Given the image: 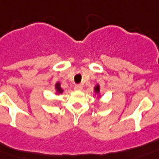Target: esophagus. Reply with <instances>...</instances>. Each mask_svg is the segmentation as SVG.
I'll use <instances>...</instances> for the list:
<instances>
[{
	"label": "esophagus",
	"mask_w": 159,
	"mask_h": 159,
	"mask_svg": "<svg viewBox=\"0 0 159 159\" xmlns=\"http://www.w3.org/2000/svg\"><path fill=\"white\" fill-rule=\"evenodd\" d=\"M74 89H75V90H81V89H83V86L81 85V84H76Z\"/></svg>",
	"instance_id": "1"
}]
</instances>
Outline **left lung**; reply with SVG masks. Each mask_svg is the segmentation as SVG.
<instances>
[{"label": "left lung", "instance_id": "8db88e82", "mask_svg": "<svg viewBox=\"0 0 159 159\" xmlns=\"http://www.w3.org/2000/svg\"><path fill=\"white\" fill-rule=\"evenodd\" d=\"M95 91H96L97 93H98V92H99V85H97L96 87H95Z\"/></svg>", "mask_w": 159, "mask_h": 159}]
</instances>
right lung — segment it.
I'll return each mask as SVG.
<instances>
[{"label":"right lung","instance_id":"1","mask_svg":"<svg viewBox=\"0 0 159 159\" xmlns=\"http://www.w3.org/2000/svg\"><path fill=\"white\" fill-rule=\"evenodd\" d=\"M56 89H57L58 91H59V92H60V93H61V92H62V89L60 88V83H57L56 84Z\"/></svg>","mask_w":159,"mask_h":159}]
</instances>
